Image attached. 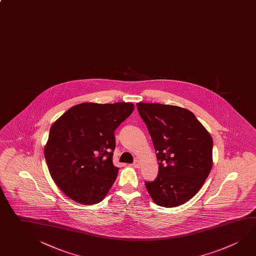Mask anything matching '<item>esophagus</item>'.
I'll return each instance as SVG.
<instances>
[{
    "instance_id": "1",
    "label": "esophagus",
    "mask_w": 256,
    "mask_h": 256,
    "mask_svg": "<svg viewBox=\"0 0 256 256\" xmlns=\"http://www.w3.org/2000/svg\"><path fill=\"white\" fill-rule=\"evenodd\" d=\"M132 166H134V168H139L140 167V162H139L138 160H134Z\"/></svg>"
}]
</instances>
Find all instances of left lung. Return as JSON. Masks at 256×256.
Listing matches in <instances>:
<instances>
[{
  "label": "left lung",
  "instance_id": "obj_1",
  "mask_svg": "<svg viewBox=\"0 0 256 256\" xmlns=\"http://www.w3.org/2000/svg\"><path fill=\"white\" fill-rule=\"evenodd\" d=\"M156 152V179L146 187L158 206L174 208L188 202L210 172L213 140L187 108L161 104H136Z\"/></svg>",
  "mask_w": 256,
  "mask_h": 256
}]
</instances>
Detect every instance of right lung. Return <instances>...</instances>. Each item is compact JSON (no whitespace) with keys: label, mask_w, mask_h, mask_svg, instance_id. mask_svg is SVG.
<instances>
[{"label":"right lung","mask_w":256,"mask_h":256,"mask_svg":"<svg viewBox=\"0 0 256 256\" xmlns=\"http://www.w3.org/2000/svg\"><path fill=\"white\" fill-rule=\"evenodd\" d=\"M133 110L131 102H84L50 128L46 164L54 184L74 202L97 204L112 187L118 170L112 162L114 132Z\"/></svg>","instance_id":"add662e5"}]
</instances>
